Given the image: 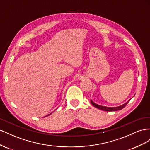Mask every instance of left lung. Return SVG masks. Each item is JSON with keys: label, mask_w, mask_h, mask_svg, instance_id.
<instances>
[{"label": "left lung", "mask_w": 150, "mask_h": 150, "mask_svg": "<svg viewBox=\"0 0 150 150\" xmlns=\"http://www.w3.org/2000/svg\"><path fill=\"white\" fill-rule=\"evenodd\" d=\"M129 100H128L127 102H126V103H125L124 104L120 105V106H117V107H114V108H109V107H105V106H102L100 105H98L96 104V103H94V102L92 100H91V104L95 107L96 108H98L99 109L102 110H104V111H116V110H121L122 109H123L127 105V104L129 102Z\"/></svg>", "instance_id": "8db88e82"}]
</instances>
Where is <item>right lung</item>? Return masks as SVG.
I'll list each match as a JSON object with an SVG mask.
<instances>
[{"mask_svg":"<svg viewBox=\"0 0 150 150\" xmlns=\"http://www.w3.org/2000/svg\"><path fill=\"white\" fill-rule=\"evenodd\" d=\"M48 114V115H50V114ZM48 115H47V116H48Z\"/></svg>","mask_w":150,"mask_h":150,"instance_id":"right-lung-1","label":"right lung"}]
</instances>
